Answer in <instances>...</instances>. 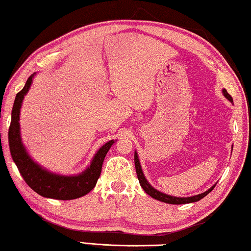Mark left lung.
Wrapping results in <instances>:
<instances>
[{
    "label": "left lung",
    "mask_w": 251,
    "mask_h": 251,
    "mask_svg": "<svg viewBox=\"0 0 251 251\" xmlns=\"http://www.w3.org/2000/svg\"><path fill=\"white\" fill-rule=\"evenodd\" d=\"M223 95L226 97L227 99L230 100L231 102L233 101L232 97H231L229 93L226 89H223ZM134 162H135V169H136V174H137V178H138V181H140V184L142 186V188L145 190V193L149 194L150 196L155 198V200H158L160 201H163V203H168V204H187V203H194V201H201V198L205 197L207 195L208 193H211L213 189H214L215 185L211 187L206 192L203 193V194H200V195H196V196H193V197H175V196H170V195H167V194H163L161 192H159V190H156L155 188H153V187L149 184L147 179H145L143 173H142V169H141V164L140 161H138V156H137V153L135 152V154H134Z\"/></svg>",
    "instance_id": "obj_1"
}]
</instances>
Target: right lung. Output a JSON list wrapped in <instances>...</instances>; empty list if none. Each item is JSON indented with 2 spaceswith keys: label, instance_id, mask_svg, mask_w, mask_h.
<instances>
[{
  "label": "right lung",
  "instance_id": "add662e5",
  "mask_svg": "<svg viewBox=\"0 0 251 251\" xmlns=\"http://www.w3.org/2000/svg\"><path fill=\"white\" fill-rule=\"evenodd\" d=\"M32 75L28 77L24 89L17 93L14 100L12 113H11V124L9 127V145L10 152L14 163L17 164L19 171L27 182V185L35 190L40 196L54 198V200H75L82 197L95 188L100 174H101L102 163L107 152L109 151L114 140L107 142L103 147L97 152L91 164L84 173L78 176H59L40 168L27 154L20 138V125H19V115L22 100L31 85Z\"/></svg>",
  "mask_w": 251,
  "mask_h": 251
}]
</instances>
